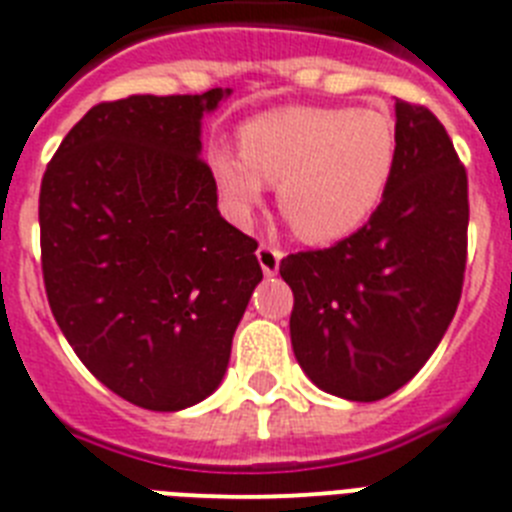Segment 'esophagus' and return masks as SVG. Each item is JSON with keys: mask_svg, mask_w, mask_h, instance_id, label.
I'll use <instances>...</instances> for the list:
<instances>
[{"mask_svg": "<svg viewBox=\"0 0 512 512\" xmlns=\"http://www.w3.org/2000/svg\"><path fill=\"white\" fill-rule=\"evenodd\" d=\"M281 257V252L268 247V244H260V247H257V263H260L265 276H276L278 268H281Z\"/></svg>", "mask_w": 512, "mask_h": 512, "instance_id": "34e87169", "label": "esophagus"}]
</instances>
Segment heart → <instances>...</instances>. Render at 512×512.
<instances>
[{"label": "heart", "mask_w": 512, "mask_h": 512, "mask_svg": "<svg viewBox=\"0 0 512 512\" xmlns=\"http://www.w3.org/2000/svg\"><path fill=\"white\" fill-rule=\"evenodd\" d=\"M398 161L393 119L351 106H289L239 127V153L213 150L223 205L247 223L278 184V208L309 244L341 242L380 208Z\"/></svg>", "instance_id": "1"}]
</instances>
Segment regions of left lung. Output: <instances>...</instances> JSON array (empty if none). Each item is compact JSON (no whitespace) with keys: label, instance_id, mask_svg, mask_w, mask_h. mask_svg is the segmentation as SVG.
<instances>
[{"label":"left lung","instance_id":"left-lung-1","mask_svg":"<svg viewBox=\"0 0 512 512\" xmlns=\"http://www.w3.org/2000/svg\"><path fill=\"white\" fill-rule=\"evenodd\" d=\"M398 161L362 229L281 260L294 291L291 349L317 388L380 401L440 346L466 270L468 182L448 132L424 106L395 101Z\"/></svg>","mask_w":512,"mask_h":512}]
</instances>
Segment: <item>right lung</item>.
Instances as JSON below:
<instances>
[{"instance_id":"right-lung-1","label":"right lung","mask_w":512,"mask_h":512,"mask_svg":"<svg viewBox=\"0 0 512 512\" xmlns=\"http://www.w3.org/2000/svg\"><path fill=\"white\" fill-rule=\"evenodd\" d=\"M231 88L98 103L41 182L49 307L80 362L148 411L205 401L263 281L257 242L218 213L203 117Z\"/></svg>"}]
</instances>
